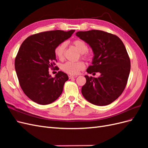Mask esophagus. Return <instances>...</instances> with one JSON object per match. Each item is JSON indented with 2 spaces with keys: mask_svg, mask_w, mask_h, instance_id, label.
<instances>
[{
  "mask_svg": "<svg viewBox=\"0 0 148 148\" xmlns=\"http://www.w3.org/2000/svg\"><path fill=\"white\" fill-rule=\"evenodd\" d=\"M69 77V78H70V79H71V78H77V76H72V75H70Z\"/></svg>",
  "mask_w": 148,
  "mask_h": 148,
  "instance_id": "esophagus-1",
  "label": "esophagus"
}]
</instances>
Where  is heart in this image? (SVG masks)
<instances>
[{
    "label": "heart",
    "mask_w": 148,
    "mask_h": 148,
    "mask_svg": "<svg viewBox=\"0 0 148 148\" xmlns=\"http://www.w3.org/2000/svg\"><path fill=\"white\" fill-rule=\"evenodd\" d=\"M73 46L77 49V51L80 53L83 54L84 57H89L88 55L86 54V52L88 51V46L84 41L80 39H77L73 42ZM66 47V44L63 42L60 44L55 49V54L58 59L62 60L64 58V54L65 49ZM85 55H84V54ZM85 67V65L83 62H67L62 66V69L64 72L68 73L69 75H77L80 71L83 70Z\"/></svg>",
    "instance_id": "b5f03b06"
}]
</instances>
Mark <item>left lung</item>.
I'll use <instances>...</instances> for the list:
<instances>
[{"mask_svg": "<svg viewBox=\"0 0 148 148\" xmlns=\"http://www.w3.org/2000/svg\"><path fill=\"white\" fill-rule=\"evenodd\" d=\"M76 36L92 49V65L86 71L98 78L85 75L82 88L83 97L96 106L111 104L122 95L130 71V60L123 42L117 36L100 30L78 31Z\"/></svg>", "mask_w": 148, "mask_h": 148, "instance_id": "obj_1", "label": "left lung"}]
</instances>
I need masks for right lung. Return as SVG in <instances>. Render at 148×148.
Wrapping results in <instances>:
<instances>
[{
  "label": "right lung",
  "mask_w": 148,
  "mask_h": 148,
  "mask_svg": "<svg viewBox=\"0 0 148 148\" xmlns=\"http://www.w3.org/2000/svg\"><path fill=\"white\" fill-rule=\"evenodd\" d=\"M74 32L46 31L30 36L21 44L15 58V71L22 90L34 102L49 104L62 93L68 75L59 71L52 78L49 69L55 64V49Z\"/></svg>",
  "instance_id": "obj_1"
}]
</instances>
